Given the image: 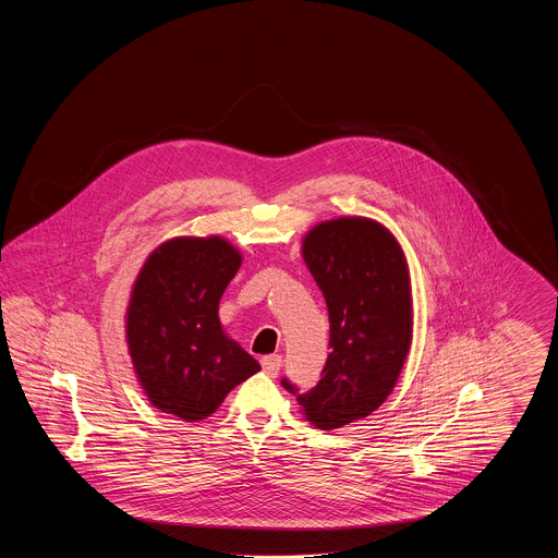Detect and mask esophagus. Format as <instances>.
<instances>
[{"label":"esophagus","instance_id":"1","mask_svg":"<svg viewBox=\"0 0 558 558\" xmlns=\"http://www.w3.org/2000/svg\"><path fill=\"white\" fill-rule=\"evenodd\" d=\"M262 366H264V371L269 374V376H276L278 371H280V366H282V355H264L262 357Z\"/></svg>","mask_w":558,"mask_h":558}]
</instances>
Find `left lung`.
Wrapping results in <instances>:
<instances>
[{
  "instance_id": "left-lung-1",
  "label": "left lung",
  "mask_w": 558,
  "mask_h": 558,
  "mask_svg": "<svg viewBox=\"0 0 558 558\" xmlns=\"http://www.w3.org/2000/svg\"><path fill=\"white\" fill-rule=\"evenodd\" d=\"M301 255L326 299L332 351L318 385L296 401L330 430L371 416L398 385L414 326L410 269L391 230L360 215L316 223Z\"/></svg>"
}]
</instances>
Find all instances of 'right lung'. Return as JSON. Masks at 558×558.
<instances>
[{
	"mask_svg": "<svg viewBox=\"0 0 558 558\" xmlns=\"http://www.w3.org/2000/svg\"><path fill=\"white\" fill-rule=\"evenodd\" d=\"M242 266L223 236H175L140 267L125 312L135 378L165 414L198 423L262 371L219 322V301Z\"/></svg>",
	"mask_w": 558,
	"mask_h": 558,
	"instance_id": "right-lung-1",
	"label": "right lung"
}]
</instances>
